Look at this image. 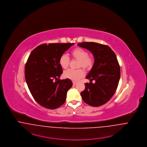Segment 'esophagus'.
<instances>
[{
	"label": "esophagus",
	"mask_w": 147,
	"mask_h": 147,
	"mask_svg": "<svg viewBox=\"0 0 147 147\" xmlns=\"http://www.w3.org/2000/svg\"><path fill=\"white\" fill-rule=\"evenodd\" d=\"M77 84V83L76 82H73V85H74V86H76Z\"/></svg>",
	"instance_id": "obj_1"
}]
</instances>
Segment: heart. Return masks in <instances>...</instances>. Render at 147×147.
<instances>
[{"label":"heart","instance_id":"1","mask_svg":"<svg viewBox=\"0 0 147 147\" xmlns=\"http://www.w3.org/2000/svg\"><path fill=\"white\" fill-rule=\"evenodd\" d=\"M72 57L79 60L78 67H82L86 70L88 71L92 69L94 64V59L92 57L88 55V52L81 48H76L71 52ZM60 66L64 69L68 67L70 64V58L66 54L60 56L59 60ZM84 71L82 69L77 70L69 69L64 72V76L72 81H77L84 76Z\"/></svg>","mask_w":147,"mask_h":147}]
</instances>
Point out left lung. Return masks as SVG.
Wrapping results in <instances>:
<instances>
[{
    "label": "left lung",
    "mask_w": 147,
    "mask_h": 147,
    "mask_svg": "<svg viewBox=\"0 0 147 147\" xmlns=\"http://www.w3.org/2000/svg\"><path fill=\"white\" fill-rule=\"evenodd\" d=\"M80 47L90 51L94 56V63L81 93L83 101L92 107H99L108 102L114 96L120 78V67L115 53L107 45L95 42L78 43ZM95 81V83L91 82Z\"/></svg>",
    "instance_id": "left-lung-1"
}]
</instances>
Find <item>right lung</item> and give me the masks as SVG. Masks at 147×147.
Here are the masks:
<instances>
[{
  "instance_id": "obj_1",
  "label": "right lung",
  "mask_w": 147,
  "mask_h": 147,
  "mask_svg": "<svg viewBox=\"0 0 147 147\" xmlns=\"http://www.w3.org/2000/svg\"><path fill=\"white\" fill-rule=\"evenodd\" d=\"M71 43L39 45L31 53L25 69L26 81L34 100L45 108L54 109L66 100L72 86L70 79L60 80L63 74L59 60Z\"/></svg>"
}]
</instances>
